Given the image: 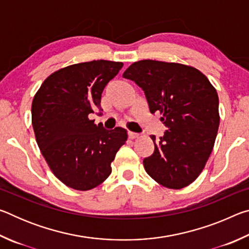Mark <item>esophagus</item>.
<instances>
[{"label": "esophagus", "mask_w": 249, "mask_h": 249, "mask_svg": "<svg viewBox=\"0 0 249 249\" xmlns=\"http://www.w3.org/2000/svg\"><path fill=\"white\" fill-rule=\"evenodd\" d=\"M138 136H140V134L134 133V132H128V137L130 138V140H134V138H137Z\"/></svg>", "instance_id": "esophagus-1"}]
</instances>
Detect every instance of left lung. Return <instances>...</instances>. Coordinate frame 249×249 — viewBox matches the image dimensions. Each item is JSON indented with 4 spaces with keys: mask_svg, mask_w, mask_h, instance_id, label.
<instances>
[{
    "mask_svg": "<svg viewBox=\"0 0 249 249\" xmlns=\"http://www.w3.org/2000/svg\"><path fill=\"white\" fill-rule=\"evenodd\" d=\"M144 91L150 113L160 112L167 129L154 141L155 150L142 160L147 174L159 184L181 189L193 182L212 153L220 115L216 90L192 67L141 60L123 73Z\"/></svg>",
    "mask_w": 249,
    "mask_h": 249,
    "instance_id": "1",
    "label": "left lung"
}]
</instances>
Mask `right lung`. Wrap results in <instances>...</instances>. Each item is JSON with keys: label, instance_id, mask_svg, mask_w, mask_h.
Returning a JSON list of instances; mask_svg holds the SVG:
<instances>
[{"label": "right lung", "instance_id": "1", "mask_svg": "<svg viewBox=\"0 0 249 249\" xmlns=\"http://www.w3.org/2000/svg\"><path fill=\"white\" fill-rule=\"evenodd\" d=\"M122 67L109 60L66 67L50 74L34 96L37 144L53 175L74 190H91L102 183L127 140L126 129H105L89 119L95 109L103 111L102 92Z\"/></svg>", "mask_w": 249, "mask_h": 249}]
</instances>
